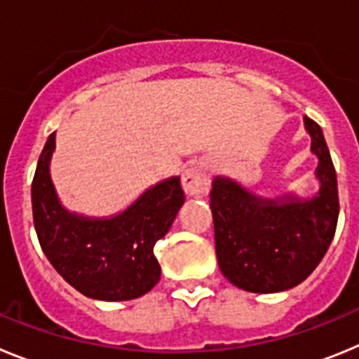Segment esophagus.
<instances>
[{
	"label": "esophagus",
	"instance_id": "34e87169",
	"mask_svg": "<svg viewBox=\"0 0 359 359\" xmlns=\"http://www.w3.org/2000/svg\"><path fill=\"white\" fill-rule=\"evenodd\" d=\"M182 182L187 194H205L210 187V176L203 165H192L190 169L185 170Z\"/></svg>",
	"mask_w": 359,
	"mask_h": 359
}]
</instances>
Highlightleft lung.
<instances>
[{
  "instance_id": "1",
  "label": "left lung",
  "mask_w": 359,
  "mask_h": 359,
  "mask_svg": "<svg viewBox=\"0 0 359 359\" xmlns=\"http://www.w3.org/2000/svg\"><path fill=\"white\" fill-rule=\"evenodd\" d=\"M320 158V192L300 201H268L252 196L237 183L214 180L210 208L215 253L224 277L244 291L277 293L306 280L329 250L338 223V183L323 133L304 118Z\"/></svg>"
}]
</instances>
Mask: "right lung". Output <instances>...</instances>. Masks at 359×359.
<instances>
[{"label":"right lung","mask_w":359,"mask_h":359,"mask_svg":"<svg viewBox=\"0 0 359 359\" xmlns=\"http://www.w3.org/2000/svg\"><path fill=\"white\" fill-rule=\"evenodd\" d=\"M53 149L55 133L46 140L32 182L34 226L44 255L86 297L115 302L151 291L161 273L154 244L185 201L180 177L149 189L115 217L86 219L59 205L48 172Z\"/></svg>","instance_id":"right-lung-1"}]
</instances>
